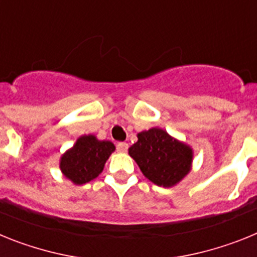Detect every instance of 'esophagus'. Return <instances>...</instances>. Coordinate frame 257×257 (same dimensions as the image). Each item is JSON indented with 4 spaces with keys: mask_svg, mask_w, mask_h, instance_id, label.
Returning <instances> with one entry per match:
<instances>
[{
    "mask_svg": "<svg viewBox=\"0 0 257 257\" xmlns=\"http://www.w3.org/2000/svg\"><path fill=\"white\" fill-rule=\"evenodd\" d=\"M127 149H128L127 143H118L117 144V152H119V153H126Z\"/></svg>",
    "mask_w": 257,
    "mask_h": 257,
    "instance_id": "esophagus-1",
    "label": "esophagus"
}]
</instances>
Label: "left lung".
<instances>
[{
	"label": "left lung",
	"mask_w": 257,
	"mask_h": 257,
	"mask_svg": "<svg viewBox=\"0 0 257 257\" xmlns=\"http://www.w3.org/2000/svg\"><path fill=\"white\" fill-rule=\"evenodd\" d=\"M145 178L158 187L169 188L190 171L192 149L172 139L161 128L138 134V142L128 149Z\"/></svg>",
	"instance_id": "left-lung-1"
}]
</instances>
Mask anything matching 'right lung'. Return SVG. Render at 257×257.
<instances>
[{"mask_svg":"<svg viewBox=\"0 0 257 257\" xmlns=\"http://www.w3.org/2000/svg\"><path fill=\"white\" fill-rule=\"evenodd\" d=\"M114 152L110 142H100L95 136H81L74 147L61 157L60 169L74 184H86L99 176L106 160Z\"/></svg>","mask_w":257,"mask_h":257,"instance_id":"add662e5","label":"right lung"}]
</instances>
